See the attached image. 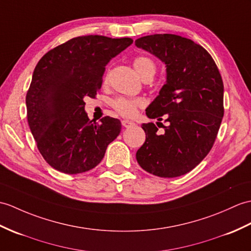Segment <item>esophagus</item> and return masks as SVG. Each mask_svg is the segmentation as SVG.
I'll list each match as a JSON object with an SVG mask.
<instances>
[{
	"mask_svg": "<svg viewBox=\"0 0 251 251\" xmlns=\"http://www.w3.org/2000/svg\"><path fill=\"white\" fill-rule=\"evenodd\" d=\"M122 125H123L124 127L128 128V127H131V126H135V123L131 121H128V120H123L122 121Z\"/></svg>",
	"mask_w": 251,
	"mask_h": 251,
	"instance_id": "1",
	"label": "esophagus"
}]
</instances>
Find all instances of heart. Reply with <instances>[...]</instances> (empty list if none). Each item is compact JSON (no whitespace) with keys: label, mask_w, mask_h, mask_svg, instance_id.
Listing matches in <instances>:
<instances>
[{"label":"heart","mask_w":251,"mask_h":251,"mask_svg":"<svg viewBox=\"0 0 251 251\" xmlns=\"http://www.w3.org/2000/svg\"><path fill=\"white\" fill-rule=\"evenodd\" d=\"M133 68L137 74L145 80L148 78L152 79L156 73V64L147 55H139L133 59ZM107 77L104 78L106 81ZM143 99L141 98H128V97H116L111 101V107L114 111L124 116V118H133L138 112V109L143 106Z\"/></svg>","instance_id":"obj_1"}]
</instances>
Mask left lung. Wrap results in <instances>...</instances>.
Instances as JSON below:
<instances>
[{"label": "left lung", "instance_id": "left-lung-1", "mask_svg": "<svg viewBox=\"0 0 251 251\" xmlns=\"http://www.w3.org/2000/svg\"><path fill=\"white\" fill-rule=\"evenodd\" d=\"M139 48L166 64L167 82L147 109L150 119L168 123L159 132L142 124L145 142L136 158L143 170L159 177H176L205 158L216 140L224 116V82L216 63L202 46L174 34L138 38Z\"/></svg>", "mask_w": 251, "mask_h": 251}]
</instances>
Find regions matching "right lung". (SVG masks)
Segmentation results:
<instances>
[{
	"mask_svg": "<svg viewBox=\"0 0 251 251\" xmlns=\"http://www.w3.org/2000/svg\"><path fill=\"white\" fill-rule=\"evenodd\" d=\"M132 42L129 37L78 36L37 63L25 97L27 123L39 153L55 170H91L120 135V120L104 116L98 124L87 118L83 98L96 97L106 65Z\"/></svg>",
	"mask_w": 251,
	"mask_h": 251,
	"instance_id": "right-lung-1",
	"label": "right lung"
}]
</instances>
